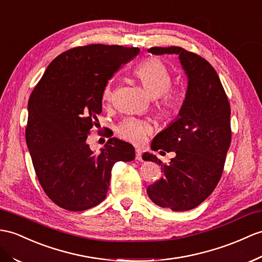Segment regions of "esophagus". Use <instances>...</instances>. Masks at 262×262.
I'll return each mask as SVG.
<instances>
[{
  "label": "esophagus",
  "instance_id": "esophagus-1",
  "mask_svg": "<svg viewBox=\"0 0 262 262\" xmlns=\"http://www.w3.org/2000/svg\"><path fill=\"white\" fill-rule=\"evenodd\" d=\"M136 159H137V160H140V161L142 160V151L140 149L136 150Z\"/></svg>",
  "mask_w": 262,
  "mask_h": 262
}]
</instances>
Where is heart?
I'll use <instances>...</instances> for the list:
<instances>
[{
  "mask_svg": "<svg viewBox=\"0 0 262 262\" xmlns=\"http://www.w3.org/2000/svg\"><path fill=\"white\" fill-rule=\"evenodd\" d=\"M138 76L152 97H158V110L163 118H173L182 109L184 103L183 94L180 91L170 90L172 75L164 63L157 57H149L140 63L135 70ZM114 94V83L109 81L103 89L102 98L110 102ZM153 132L152 125L141 119L127 117L117 126V133L120 138L135 144H142L146 137Z\"/></svg>",
  "mask_w": 262,
  "mask_h": 262,
  "instance_id": "b5f03b06",
  "label": "heart"
}]
</instances>
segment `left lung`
Segmentation results:
<instances>
[{
    "mask_svg": "<svg viewBox=\"0 0 262 262\" xmlns=\"http://www.w3.org/2000/svg\"><path fill=\"white\" fill-rule=\"evenodd\" d=\"M149 52L179 55L189 81L179 118L151 143L155 151H174L176 157L165 164L150 153L142 156L143 160L161 165L163 172L146 192L159 207L187 211L205 201L220 181L231 142L230 104L206 59L180 47H155Z\"/></svg>",
    "mask_w": 262,
    "mask_h": 262,
    "instance_id": "1",
    "label": "left lung"
}]
</instances>
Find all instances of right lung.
I'll return each instance as SVG.
<instances>
[{
  "instance_id": "obj_1",
  "label": "right lung",
  "mask_w": 262,
  "mask_h": 262,
  "mask_svg": "<svg viewBox=\"0 0 262 262\" xmlns=\"http://www.w3.org/2000/svg\"><path fill=\"white\" fill-rule=\"evenodd\" d=\"M139 52L105 44L70 49L50 63L32 92L25 139L41 187L60 208L98 206L106 196L113 165L135 159L130 143L110 138L94 155L86 139L98 125L107 81Z\"/></svg>"
}]
</instances>
